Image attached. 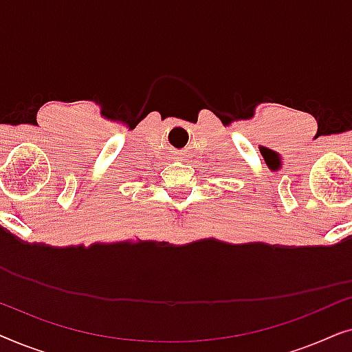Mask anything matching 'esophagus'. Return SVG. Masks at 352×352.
<instances>
[{
  "label": "esophagus",
  "mask_w": 352,
  "mask_h": 352,
  "mask_svg": "<svg viewBox=\"0 0 352 352\" xmlns=\"http://www.w3.org/2000/svg\"><path fill=\"white\" fill-rule=\"evenodd\" d=\"M176 155H177V153H176ZM177 158H184V157H177Z\"/></svg>",
  "instance_id": "esophagus-1"
}]
</instances>
